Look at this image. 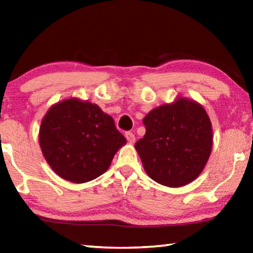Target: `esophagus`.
Listing matches in <instances>:
<instances>
[{
    "mask_svg": "<svg viewBox=\"0 0 253 253\" xmlns=\"http://www.w3.org/2000/svg\"><path fill=\"white\" fill-rule=\"evenodd\" d=\"M125 136H126V139L128 140V143H130V144L135 143V135L132 134V132L128 131V132H126Z\"/></svg>",
    "mask_w": 253,
    "mask_h": 253,
    "instance_id": "obj_1",
    "label": "esophagus"
}]
</instances>
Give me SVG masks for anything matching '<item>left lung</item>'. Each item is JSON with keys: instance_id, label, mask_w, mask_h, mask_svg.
<instances>
[{"instance_id": "1", "label": "left lung", "mask_w": 253, "mask_h": 253, "mask_svg": "<svg viewBox=\"0 0 253 253\" xmlns=\"http://www.w3.org/2000/svg\"><path fill=\"white\" fill-rule=\"evenodd\" d=\"M146 132L135 144L145 172L168 187L185 186L203 172L211 155L213 130L200 102L186 97L152 109Z\"/></svg>"}]
</instances>
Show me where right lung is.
Wrapping results in <instances>:
<instances>
[{"mask_svg": "<svg viewBox=\"0 0 253 253\" xmlns=\"http://www.w3.org/2000/svg\"><path fill=\"white\" fill-rule=\"evenodd\" d=\"M39 144L46 163L66 181L97 178L126 144L115 122L100 107L77 97L52 105L41 121Z\"/></svg>", "mask_w": 253, "mask_h": 253, "instance_id": "right-lung-1", "label": "right lung"}]
</instances>
